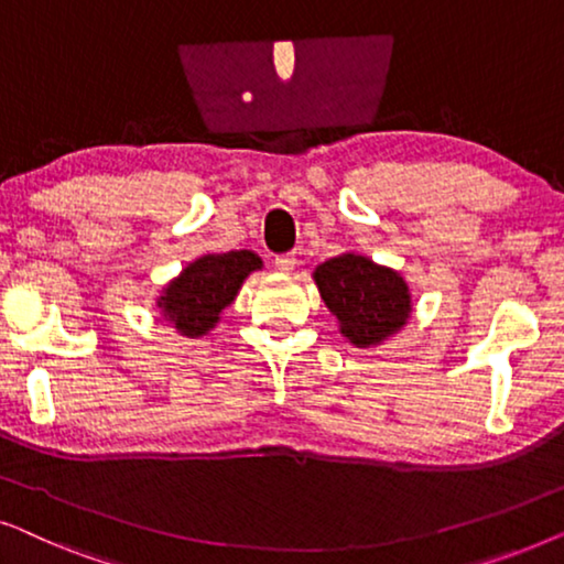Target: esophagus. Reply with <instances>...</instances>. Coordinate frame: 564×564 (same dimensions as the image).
<instances>
[{
  "instance_id": "esophagus-1",
  "label": "esophagus",
  "mask_w": 564,
  "mask_h": 564,
  "mask_svg": "<svg viewBox=\"0 0 564 564\" xmlns=\"http://www.w3.org/2000/svg\"><path fill=\"white\" fill-rule=\"evenodd\" d=\"M274 264H276V269H282V272H292L297 264V259H295V253H280V257L274 259Z\"/></svg>"
}]
</instances>
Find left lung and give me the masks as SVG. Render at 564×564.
Here are the masks:
<instances>
[{"label":"left lung","instance_id":"obj_1","mask_svg":"<svg viewBox=\"0 0 564 564\" xmlns=\"http://www.w3.org/2000/svg\"><path fill=\"white\" fill-rule=\"evenodd\" d=\"M323 303L354 346H375L405 326L411 292L398 272L372 259L344 253L313 272Z\"/></svg>","mask_w":564,"mask_h":564}]
</instances>
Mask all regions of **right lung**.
I'll return each instance as SVG.
<instances>
[{"mask_svg":"<svg viewBox=\"0 0 564 564\" xmlns=\"http://www.w3.org/2000/svg\"><path fill=\"white\" fill-rule=\"evenodd\" d=\"M253 269H261V259L253 251L199 257L166 284L164 295L159 297L161 313L182 336H203L220 321V313L234 303Z\"/></svg>","mask_w":564,"mask_h":564,"instance_id":"1","label":"right lung"}]
</instances>
